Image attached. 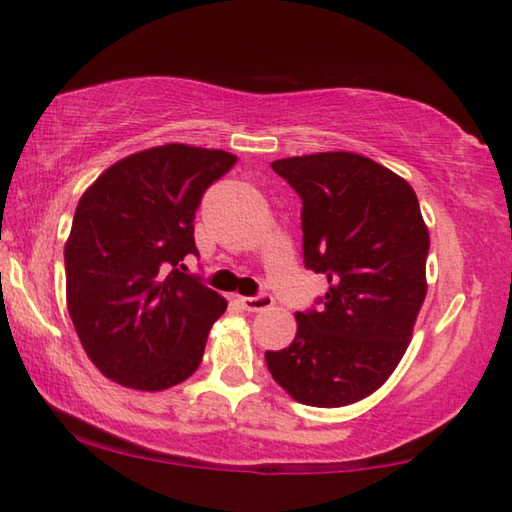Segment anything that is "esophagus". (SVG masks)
<instances>
[{
  "label": "esophagus",
  "instance_id": "1",
  "mask_svg": "<svg viewBox=\"0 0 512 512\" xmlns=\"http://www.w3.org/2000/svg\"><path fill=\"white\" fill-rule=\"evenodd\" d=\"M239 302L246 311H264L268 307H273V296L262 293V296H253V298H239Z\"/></svg>",
  "mask_w": 512,
  "mask_h": 512
}]
</instances>
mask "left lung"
<instances>
[{
	"label": "left lung",
	"mask_w": 512,
	"mask_h": 512,
	"mask_svg": "<svg viewBox=\"0 0 512 512\" xmlns=\"http://www.w3.org/2000/svg\"><path fill=\"white\" fill-rule=\"evenodd\" d=\"M302 198L305 266L327 277L318 309L298 311L289 348L266 366L293 400L359 402L391 377L427 296L429 230L413 187L359 153L275 160Z\"/></svg>",
	"instance_id": "obj_1"
}]
</instances>
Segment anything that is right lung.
<instances>
[{
    "instance_id": "right-lung-1",
    "label": "right lung",
    "mask_w": 512,
    "mask_h": 512,
    "mask_svg": "<svg viewBox=\"0 0 512 512\" xmlns=\"http://www.w3.org/2000/svg\"><path fill=\"white\" fill-rule=\"evenodd\" d=\"M235 162L221 149L164 144L115 162L81 196L65 244L67 309L108 379L153 393L201 366L228 302L183 273V259L198 255L205 189Z\"/></svg>"
}]
</instances>
